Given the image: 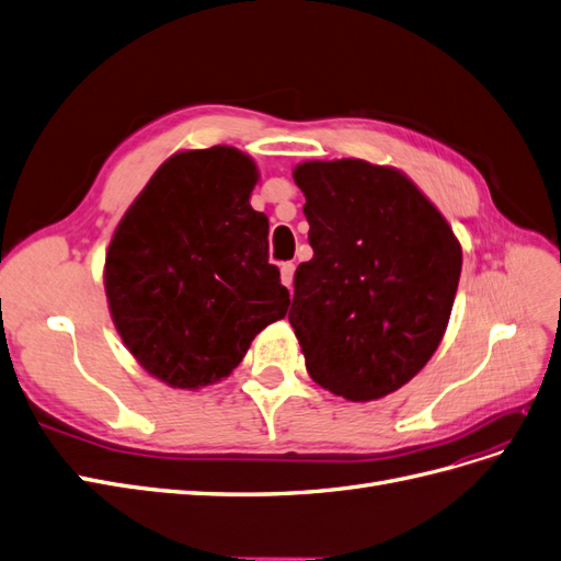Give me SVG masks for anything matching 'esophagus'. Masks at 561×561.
<instances>
[{
    "mask_svg": "<svg viewBox=\"0 0 561 561\" xmlns=\"http://www.w3.org/2000/svg\"><path fill=\"white\" fill-rule=\"evenodd\" d=\"M293 276H295V264L293 262H283L280 264V283L285 287H293Z\"/></svg>",
    "mask_w": 561,
    "mask_h": 561,
    "instance_id": "34e87169",
    "label": "esophagus"
}]
</instances>
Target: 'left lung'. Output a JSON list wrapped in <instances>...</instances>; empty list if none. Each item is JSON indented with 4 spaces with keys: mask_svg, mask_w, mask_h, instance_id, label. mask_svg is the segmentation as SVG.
Instances as JSON below:
<instances>
[{
    "mask_svg": "<svg viewBox=\"0 0 561 561\" xmlns=\"http://www.w3.org/2000/svg\"><path fill=\"white\" fill-rule=\"evenodd\" d=\"M313 257L287 320L309 377L351 402L414 379L447 332L463 252L445 215L393 165L304 161L293 171Z\"/></svg>",
    "mask_w": 561,
    "mask_h": 561,
    "instance_id": "1",
    "label": "left lung"
}]
</instances>
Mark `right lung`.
Listing matches in <instances>:
<instances>
[{
	"label": "right lung",
	"instance_id": "obj_1",
	"mask_svg": "<svg viewBox=\"0 0 561 561\" xmlns=\"http://www.w3.org/2000/svg\"><path fill=\"white\" fill-rule=\"evenodd\" d=\"M257 182L260 168L241 149H180L112 233L103 268L112 322L165 386L222 381L290 307L268 264V219L250 206Z\"/></svg>",
	"mask_w": 561,
	"mask_h": 561
}]
</instances>
